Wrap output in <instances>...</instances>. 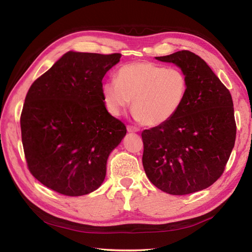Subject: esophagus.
Returning a JSON list of instances; mask_svg holds the SVG:
<instances>
[{
    "mask_svg": "<svg viewBox=\"0 0 252 252\" xmlns=\"http://www.w3.org/2000/svg\"><path fill=\"white\" fill-rule=\"evenodd\" d=\"M126 130H127V132H130V133H135V132L140 131V129H138V127H135V126H126Z\"/></svg>",
    "mask_w": 252,
    "mask_h": 252,
    "instance_id": "34e87169",
    "label": "esophagus"
}]
</instances>
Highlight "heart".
I'll return each mask as SVG.
<instances>
[{
    "mask_svg": "<svg viewBox=\"0 0 252 252\" xmlns=\"http://www.w3.org/2000/svg\"><path fill=\"white\" fill-rule=\"evenodd\" d=\"M189 80L179 68L151 62L126 63L116 80L103 84V99L110 115L118 117L130 105L133 116L149 126H161L178 114L186 99Z\"/></svg>",
    "mask_w": 252,
    "mask_h": 252,
    "instance_id": "1",
    "label": "heart"
}]
</instances>
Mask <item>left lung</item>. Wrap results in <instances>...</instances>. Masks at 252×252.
<instances>
[{
  "label": "left lung",
  "mask_w": 252,
  "mask_h": 252,
  "mask_svg": "<svg viewBox=\"0 0 252 252\" xmlns=\"http://www.w3.org/2000/svg\"><path fill=\"white\" fill-rule=\"evenodd\" d=\"M157 61L172 63L189 80L186 99L168 122L142 132L143 167L170 195L207 189L222 175L236 138L233 99L211 68L189 51Z\"/></svg>",
  "instance_id": "obj_1"
}]
</instances>
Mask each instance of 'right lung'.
I'll return each mask as SVG.
<instances>
[{
	"instance_id": "right-lung-1",
	"label": "right lung",
	"mask_w": 252,
	"mask_h": 252,
	"mask_svg": "<svg viewBox=\"0 0 252 252\" xmlns=\"http://www.w3.org/2000/svg\"><path fill=\"white\" fill-rule=\"evenodd\" d=\"M120 57L69 51L27 93L20 117L27 163L37 181L60 194L97 189L110 153L126 134L101 92V80Z\"/></svg>"
}]
</instances>
